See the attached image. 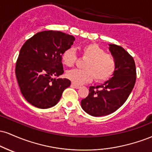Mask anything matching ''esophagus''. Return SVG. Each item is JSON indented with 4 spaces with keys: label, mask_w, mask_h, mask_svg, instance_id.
<instances>
[{
    "label": "esophagus",
    "mask_w": 152,
    "mask_h": 152,
    "mask_svg": "<svg viewBox=\"0 0 152 152\" xmlns=\"http://www.w3.org/2000/svg\"><path fill=\"white\" fill-rule=\"evenodd\" d=\"M71 87H73V88H80V86H78V85L76 84V83H71Z\"/></svg>",
    "instance_id": "esophagus-1"
}]
</instances>
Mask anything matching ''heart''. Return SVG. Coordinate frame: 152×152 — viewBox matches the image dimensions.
I'll use <instances>...</instances> for the list:
<instances>
[{"mask_svg":"<svg viewBox=\"0 0 152 152\" xmlns=\"http://www.w3.org/2000/svg\"><path fill=\"white\" fill-rule=\"evenodd\" d=\"M82 57L86 59L83 70L71 69L66 72V77L73 83L80 85L89 82L94 78L97 82H105L114 74L116 60L114 56L106 53L104 48L95 43H89L81 48ZM77 61V55L73 48L64 51L62 62L69 67L74 66Z\"/></svg>","mask_w":152,"mask_h":152,"instance_id":"b5f03b06","label":"heart"}]
</instances>
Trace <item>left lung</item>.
Returning a JSON list of instances; mask_svg holds the SVG:
<instances>
[{
	"label": "left lung",
	"mask_w": 152,
	"mask_h": 152,
	"mask_svg": "<svg viewBox=\"0 0 152 152\" xmlns=\"http://www.w3.org/2000/svg\"><path fill=\"white\" fill-rule=\"evenodd\" d=\"M109 50L116 64L113 76L102 85L90 86L88 96L81 102L83 111L93 116H106L121 107L136 82L137 72L133 57L117 45L109 44Z\"/></svg>",
	"instance_id": "8db88e82"
}]
</instances>
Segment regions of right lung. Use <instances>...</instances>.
<instances>
[{"label": "right lung", "instance_id": "obj_1", "mask_svg": "<svg viewBox=\"0 0 152 152\" xmlns=\"http://www.w3.org/2000/svg\"><path fill=\"white\" fill-rule=\"evenodd\" d=\"M75 38L61 31L37 33L26 41L19 53L15 76L22 95L39 109L55 106L71 85L67 78H56L64 73L62 55Z\"/></svg>", "mask_w": 152, "mask_h": 152}]
</instances>
